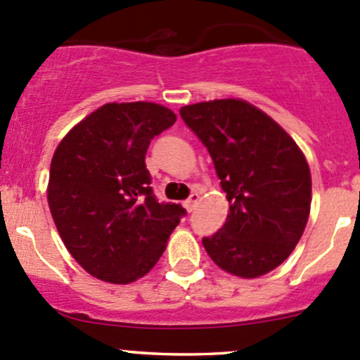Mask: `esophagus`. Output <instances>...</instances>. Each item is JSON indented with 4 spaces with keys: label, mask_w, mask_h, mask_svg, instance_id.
Listing matches in <instances>:
<instances>
[{
    "label": "esophagus",
    "mask_w": 360,
    "mask_h": 360,
    "mask_svg": "<svg viewBox=\"0 0 360 360\" xmlns=\"http://www.w3.org/2000/svg\"><path fill=\"white\" fill-rule=\"evenodd\" d=\"M198 200H200V195H198L197 191H193V193H191L190 197H188L186 200H184V207H186V209L190 210V212H191V210H193L195 207H197Z\"/></svg>",
    "instance_id": "obj_1"
}]
</instances>
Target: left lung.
Masks as SVG:
<instances>
[{
    "instance_id": "8db88e82",
    "label": "left lung",
    "mask_w": 360,
    "mask_h": 360,
    "mask_svg": "<svg viewBox=\"0 0 360 360\" xmlns=\"http://www.w3.org/2000/svg\"><path fill=\"white\" fill-rule=\"evenodd\" d=\"M230 202L226 223L202 244L228 274L256 278L284 263L307 226L308 163L288 132L252 104L221 99L181 108Z\"/></svg>"
}]
</instances>
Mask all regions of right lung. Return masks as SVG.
<instances>
[{
    "label": "right lung",
    "instance_id": "obj_1",
    "mask_svg": "<svg viewBox=\"0 0 360 360\" xmlns=\"http://www.w3.org/2000/svg\"><path fill=\"white\" fill-rule=\"evenodd\" d=\"M176 123L155 103H110L72 127L50 165L49 205L71 256L96 278L129 284L157 264L186 210L158 202L146 151Z\"/></svg>",
    "mask_w": 360,
    "mask_h": 360
}]
</instances>
